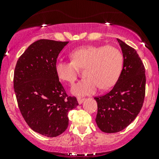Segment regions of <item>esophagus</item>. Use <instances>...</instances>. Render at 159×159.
Masks as SVG:
<instances>
[{
  "instance_id": "esophagus-1",
  "label": "esophagus",
  "mask_w": 159,
  "mask_h": 159,
  "mask_svg": "<svg viewBox=\"0 0 159 159\" xmlns=\"http://www.w3.org/2000/svg\"><path fill=\"white\" fill-rule=\"evenodd\" d=\"M84 98H80V97L78 98V104H79V105H81V104L84 102Z\"/></svg>"
}]
</instances>
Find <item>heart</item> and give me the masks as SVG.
Listing matches in <instances>:
<instances>
[{
  "mask_svg": "<svg viewBox=\"0 0 159 159\" xmlns=\"http://www.w3.org/2000/svg\"><path fill=\"white\" fill-rule=\"evenodd\" d=\"M71 61H56L54 68L58 78L73 84L78 78V68H84V79L72 87L71 93L78 96L93 94L99 88L113 87L122 71L124 57L112 46L89 45L79 48L70 54Z\"/></svg>",
  "mask_w": 159,
  "mask_h": 159,
  "instance_id": "heart-1",
  "label": "heart"
}]
</instances>
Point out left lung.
Instances as JSON below:
<instances>
[{"instance_id": "8db88e82", "label": "left lung", "mask_w": 159, "mask_h": 159, "mask_svg": "<svg viewBox=\"0 0 159 159\" xmlns=\"http://www.w3.org/2000/svg\"><path fill=\"white\" fill-rule=\"evenodd\" d=\"M118 40L124 57V66L119 79L108 93L95 97L98 113L95 121L101 131H121L137 117L145 94V69L137 51Z\"/></svg>"}]
</instances>
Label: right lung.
Wrapping results in <instances>:
<instances>
[{
  "label": "right lung",
  "mask_w": 159,
  "mask_h": 159,
  "mask_svg": "<svg viewBox=\"0 0 159 159\" xmlns=\"http://www.w3.org/2000/svg\"><path fill=\"white\" fill-rule=\"evenodd\" d=\"M68 41L41 39L20 55L14 73V89L24 119L33 131L53 138L68 126V114L78 105L66 94L55 72L58 54Z\"/></svg>",
  "instance_id": "add662e5"
}]
</instances>
